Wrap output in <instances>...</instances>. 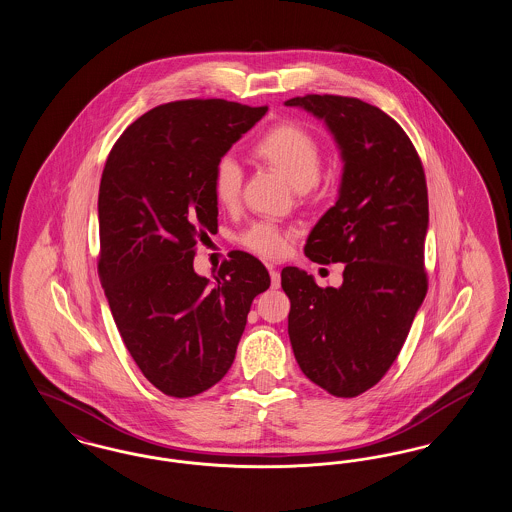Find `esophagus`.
Returning <instances> with one entry per match:
<instances>
[{
	"label": "esophagus",
	"mask_w": 512,
	"mask_h": 512,
	"mask_svg": "<svg viewBox=\"0 0 512 512\" xmlns=\"http://www.w3.org/2000/svg\"><path fill=\"white\" fill-rule=\"evenodd\" d=\"M270 286L276 290V288H280V272L276 270V268L270 267Z\"/></svg>",
	"instance_id": "1"
}]
</instances>
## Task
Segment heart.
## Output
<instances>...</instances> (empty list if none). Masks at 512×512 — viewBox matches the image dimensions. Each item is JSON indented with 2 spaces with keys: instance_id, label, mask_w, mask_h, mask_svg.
Returning <instances> with one entry per match:
<instances>
[{
  "instance_id": "heart-1",
  "label": "heart",
  "mask_w": 512,
  "mask_h": 512,
  "mask_svg": "<svg viewBox=\"0 0 512 512\" xmlns=\"http://www.w3.org/2000/svg\"><path fill=\"white\" fill-rule=\"evenodd\" d=\"M251 153L268 169L280 172L299 192L313 188L322 174V147L317 138L297 122L282 121L270 126L255 140ZM242 184L244 174L234 159L222 157L217 161L211 188L220 207L234 209L240 203ZM290 238L292 230L288 228L272 222H257L245 230L242 244L261 257L278 259L286 253Z\"/></svg>"
}]
</instances>
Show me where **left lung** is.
Returning a JSON list of instances; mask_svg holds the SVG:
<instances>
[{
	"label": "left lung",
	"instance_id": "8db88e82",
	"mask_svg": "<svg viewBox=\"0 0 512 512\" xmlns=\"http://www.w3.org/2000/svg\"><path fill=\"white\" fill-rule=\"evenodd\" d=\"M324 119L345 161L340 199L309 234L305 255L345 263L340 288L282 270L288 334L303 374L336 397H357L395 363L428 292V188L407 132L382 109L345 96L286 101Z\"/></svg>",
	"mask_w": 512,
	"mask_h": 512
}]
</instances>
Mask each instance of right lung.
Here are the masks:
<instances>
[{
  "label": "right lung",
  "instance_id": "obj_1",
  "mask_svg": "<svg viewBox=\"0 0 512 512\" xmlns=\"http://www.w3.org/2000/svg\"><path fill=\"white\" fill-rule=\"evenodd\" d=\"M267 105L180 99L153 107L115 142L99 184L98 274L134 363L169 397L213 388L234 363L265 265L230 251L215 282L197 276V242L217 232L220 157Z\"/></svg>",
  "mask_w": 512,
  "mask_h": 512
}]
</instances>
